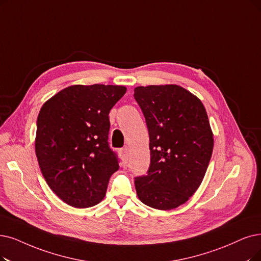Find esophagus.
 <instances>
[{
  "label": "esophagus",
  "instance_id": "34e87169",
  "mask_svg": "<svg viewBox=\"0 0 261 261\" xmlns=\"http://www.w3.org/2000/svg\"><path fill=\"white\" fill-rule=\"evenodd\" d=\"M120 156L123 161V163L126 164L128 161V148H124L120 151Z\"/></svg>",
  "mask_w": 261,
  "mask_h": 261
}]
</instances>
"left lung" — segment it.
I'll list each match as a JSON object with an SVG mask.
<instances>
[{
	"label": "left lung",
	"mask_w": 261,
	"mask_h": 261,
	"mask_svg": "<svg viewBox=\"0 0 261 261\" xmlns=\"http://www.w3.org/2000/svg\"><path fill=\"white\" fill-rule=\"evenodd\" d=\"M134 92L147 122L151 155L148 173L135 179L137 196L153 209H175L198 190L211 160L214 139L205 108L176 85Z\"/></svg>",
	"instance_id": "8db88e82"
}]
</instances>
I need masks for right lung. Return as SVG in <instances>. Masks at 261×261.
I'll return each instance as SVG.
<instances>
[{"label": "right lung", "instance_id": "obj_1", "mask_svg": "<svg viewBox=\"0 0 261 261\" xmlns=\"http://www.w3.org/2000/svg\"><path fill=\"white\" fill-rule=\"evenodd\" d=\"M126 92L123 86L75 85L41 107L35 152L41 173L61 200L85 209L99 203L119 169L109 148V112Z\"/></svg>", "mask_w": 261, "mask_h": 261}]
</instances>
